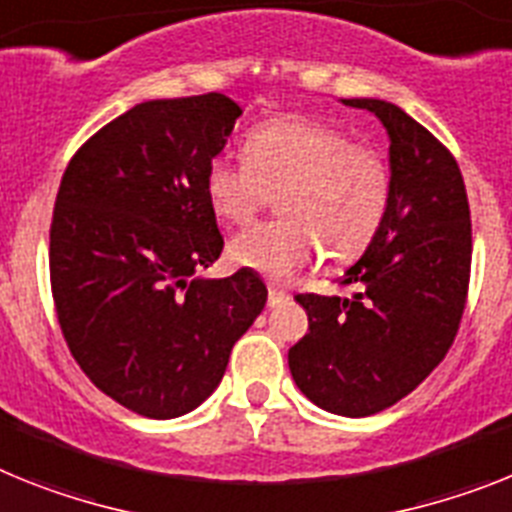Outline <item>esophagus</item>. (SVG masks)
<instances>
[{"label":"esophagus","mask_w":512,"mask_h":512,"mask_svg":"<svg viewBox=\"0 0 512 512\" xmlns=\"http://www.w3.org/2000/svg\"><path fill=\"white\" fill-rule=\"evenodd\" d=\"M286 299H289V296H286V291H281L278 286H270V289H268V307H281Z\"/></svg>","instance_id":"1"}]
</instances>
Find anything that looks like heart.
<instances>
[{"mask_svg": "<svg viewBox=\"0 0 512 512\" xmlns=\"http://www.w3.org/2000/svg\"><path fill=\"white\" fill-rule=\"evenodd\" d=\"M278 195V221L234 236L236 265L283 283L325 252L330 263L362 257L380 234L393 197L388 158L333 124L276 117L244 140V161L216 156L205 197L221 221L244 226Z\"/></svg>", "mask_w": 512, "mask_h": 512, "instance_id": "obj_1", "label": "heart"}]
</instances>
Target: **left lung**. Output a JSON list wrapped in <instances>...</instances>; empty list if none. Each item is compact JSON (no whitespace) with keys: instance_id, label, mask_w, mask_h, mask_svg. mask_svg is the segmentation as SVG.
Listing matches in <instances>:
<instances>
[{"instance_id":"1","label":"left lung","mask_w":512,"mask_h":512,"mask_svg":"<svg viewBox=\"0 0 512 512\" xmlns=\"http://www.w3.org/2000/svg\"><path fill=\"white\" fill-rule=\"evenodd\" d=\"M390 135L388 218L341 286L351 296L299 294L309 333L289 369L309 401L341 416H369L411 393L445 359L466 309L471 210L445 145L395 103L346 98Z\"/></svg>"}]
</instances>
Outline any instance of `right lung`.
Returning a JSON list of instances; mask_svg holds the SVG:
<instances>
[{"label":"right lung","mask_w":512,"mask_h":512,"mask_svg":"<svg viewBox=\"0 0 512 512\" xmlns=\"http://www.w3.org/2000/svg\"><path fill=\"white\" fill-rule=\"evenodd\" d=\"M239 117L223 93L137 103L77 148L59 184V328L90 382L140 416L200 406L268 299L247 268L197 278L223 249L205 169Z\"/></svg>","instance_id":"obj_1"}]
</instances>
